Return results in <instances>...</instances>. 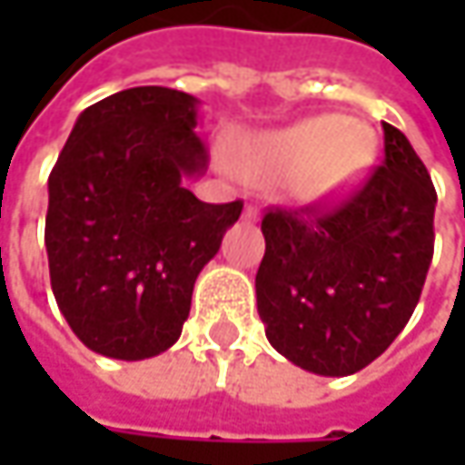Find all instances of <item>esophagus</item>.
<instances>
[{
    "instance_id": "1",
    "label": "esophagus",
    "mask_w": 465,
    "mask_h": 465,
    "mask_svg": "<svg viewBox=\"0 0 465 465\" xmlns=\"http://www.w3.org/2000/svg\"><path fill=\"white\" fill-rule=\"evenodd\" d=\"M242 217H245V220H251V223H256V220H259V209H256V206H245Z\"/></svg>"
}]
</instances>
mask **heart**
I'll return each mask as SVG.
<instances>
[{
	"instance_id": "obj_1",
	"label": "heart",
	"mask_w": 465,
	"mask_h": 465,
	"mask_svg": "<svg viewBox=\"0 0 465 465\" xmlns=\"http://www.w3.org/2000/svg\"><path fill=\"white\" fill-rule=\"evenodd\" d=\"M345 129H341V124ZM370 129L341 116H311L290 126L242 134L232 142V165L251 183L274 186L295 206H321L341 196L372 163Z\"/></svg>"
}]
</instances>
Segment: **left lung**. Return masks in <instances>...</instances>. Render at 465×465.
<instances>
[{"instance_id":"1","label":"left lung","mask_w":465,"mask_h":465,"mask_svg":"<svg viewBox=\"0 0 465 465\" xmlns=\"http://www.w3.org/2000/svg\"><path fill=\"white\" fill-rule=\"evenodd\" d=\"M385 160L326 214L269 212L256 302L266 339L292 365L344 378L409 323L435 248L438 193L409 139L383 124Z\"/></svg>"}]
</instances>
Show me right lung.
<instances>
[{
  "instance_id": "obj_1",
  "label": "right lung",
  "mask_w": 465,
  "mask_h": 465,
  "mask_svg": "<svg viewBox=\"0 0 465 465\" xmlns=\"http://www.w3.org/2000/svg\"><path fill=\"white\" fill-rule=\"evenodd\" d=\"M199 100L132 87L84 108L48 175L45 253L56 305L82 344L111 360H150L186 323L199 272L242 202L206 204Z\"/></svg>"
}]
</instances>
